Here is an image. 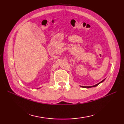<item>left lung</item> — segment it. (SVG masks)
<instances>
[{"label": "left lung", "mask_w": 124, "mask_h": 124, "mask_svg": "<svg viewBox=\"0 0 124 124\" xmlns=\"http://www.w3.org/2000/svg\"><path fill=\"white\" fill-rule=\"evenodd\" d=\"M105 79H103L102 81H101V82L99 83L98 84H96V85H95L94 86H81V87H83V88H91V87H96L97 86H98L100 84H101V83L103 82Z\"/></svg>", "instance_id": "obj_1"}]
</instances>
